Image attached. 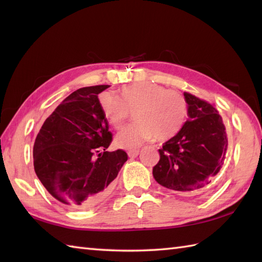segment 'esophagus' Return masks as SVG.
Instances as JSON below:
<instances>
[{
	"mask_svg": "<svg viewBox=\"0 0 262 262\" xmlns=\"http://www.w3.org/2000/svg\"><path fill=\"white\" fill-rule=\"evenodd\" d=\"M138 152H140L138 149H132V151L128 152V157H129L130 159H134L138 155Z\"/></svg>",
	"mask_w": 262,
	"mask_h": 262,
	"instance_id": "obj_1",
	"label": "esophagus"
}]
</instances>
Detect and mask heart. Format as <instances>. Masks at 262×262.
<instances>
[{"mask_svg": "<svg viewBox=\"0 0 262 262\" xmlns=\"http://www.w3.org/2000/svg\"><path fill=\"white\" fill-rule=\"evenodd\" d=\"M99 105L104 119L116 130L124 127L133 113L136 122L115 140V145L120 148H135L153 137L169 140L181 129L188 115V103L181 93L151 82L124 85L118 97L100 93Z\"/></svg>", "mask_w": 262, "mask_h": 262, "instance_id": "b5f03b06", "label": "heart"}]
</instances>
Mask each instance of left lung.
I'll use <instances>...</instances> for the list:
<instances>
[{"instance_id": "left-lung-1", "label": "left lung", "mask_w": 262, "mask_h": 262, "mask_svg": "<svg viewBox=\"0 0 262 262\" xmlns=\"http://www.w3.org/2000/svg\"><path fill=\"white\" fill-rule=\"evenodd\" d=\"M189 120L159 149L153 177L178 193H198L210 186L224 164L227 135L213 104L185 92Z\"/></svg>"}]
</instances>
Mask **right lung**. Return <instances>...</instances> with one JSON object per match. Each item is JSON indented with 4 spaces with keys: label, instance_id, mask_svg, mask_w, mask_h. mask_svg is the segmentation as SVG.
Returning <instances> with one entry per match:
<instances>
[{
    "label": "right lung",
    "instance_id": "obj_1",
    "mask_svg": "<svg viewBox=\"0 0 262 262\" xmlns=\"http://www.w3.org/2000/svg\"><path fill=\"white\" fill-rule=\"evenodd\" d=\"M109 86H86L71 93L43 122L33 145L39 180L54 198L73 208L102 202L128 159L122 149L107 151L113 134L98 94Z\"/></svg>",
    "mask_w": 262,
    "mask_h": 262
}]
</instances>
